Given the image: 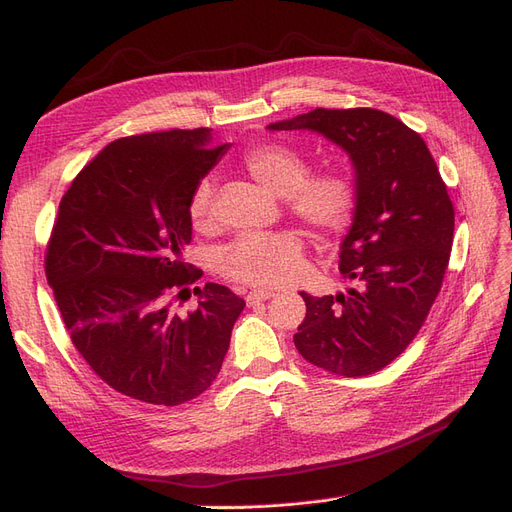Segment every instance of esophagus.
<instances>
[{
	"label": "esophagus",
	"instance_id": "34e87169",
	"mask_svg": "<svg viewBox=\"0 0 512 512\" xmlns=\"http://www.w3.org/2000/svg\"><path fill=\"white\" fill-rule=\"evenodd\" d=\"M271 297H275V292L256 288V290H250V292H247V303H250V305H256V303H260V301H267V299H271Z\"/></svg>",
	"mask_w": 512,
	"mask_h": 512
}]
</instances>
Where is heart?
<instances>
[{
	"label": "heart",
	"instance_id": "1",
	"mask_svg": "<svg viewBox=\"0 0 512 512\" xmlns=\"http://www.w3.org/2000/svg\"><path fill=\"white\" fill-rule=\"evenodd\" d=\"M243 166L267 190L286 196V207L320 237H337L352 226L359 209V192L342 170L309 173L301 151L282 143H262L243 156ZM213 181L200 179L188 213L203 228L213 211ZM220 269L230 280L252 286L280 288L297 282L305 271L303 241L290 230L243 232L220 254Z\"/></svg>",
	"mask_w": 512,
	"mask_h": 512
}]
</instances>
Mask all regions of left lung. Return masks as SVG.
Listing matches in <instances>:
<instances>
[{
    "label": "left lung",
    "instance_id": "1",
    "mask_svg": "<svg viewBox=\"0 0 512 512\" xmlns=\"http://www.w3.org/2000/svg\"><path fill=\"white\" fill-rule=\"evenodd\" d=\"M309 130L342 147L354 166L359 209L339 247L348 294L309 297L294 346L337 376L376 374L416 337L442 288L455 209L436 160L397 117L376 108H314L267 126Z\"/></svg>",
    "mask_w": 512,
    "mask_h": 512
}]
</instances>
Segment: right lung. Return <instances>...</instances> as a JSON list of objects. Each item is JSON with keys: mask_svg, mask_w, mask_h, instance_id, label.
<instances>
[{"mask_svg": "<svg viewBox=\"0 0 512 512\" xmlns=\"http://www.w3.org/2000/svg\"><path fill=\"white\" fill-rule=\"evenodd\" d=\"M228 145L211 130L126 136L106 145L68 188L44 271L74 348L121 395L179 406L205 393L245 301L220 284L194 288L198 307L170 299L198 280L183 260L196 183Z\"/></svg>", "mask_w": 512, "mask_h": 512, "instance_id": "right-lung-1", "label": "right lung"}]
</instances>
